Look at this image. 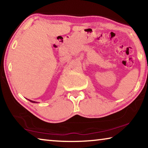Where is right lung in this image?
<instances>
[{
  "instance_id": "1",
  "label": "right lung",
  "mask_w": 148,
  "mask_h": 148,
  "mask_svg": "<svg viewBox=\"0 0 148 148\" xmlns=\"http://www.w3.org/2000/svg\"><path fill=\"white\" fill-rule=\"evenodd\" d=\"M29 101H30V102H32V103H37V102H35V101H31V100H29V99H28Z\"/></svg>"
}]
</instances>
